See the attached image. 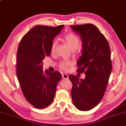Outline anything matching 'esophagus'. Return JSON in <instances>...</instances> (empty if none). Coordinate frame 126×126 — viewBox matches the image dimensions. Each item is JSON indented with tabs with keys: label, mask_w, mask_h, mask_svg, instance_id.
I'll return each instance as SVG.
<instances>
[{
	"label": "esophagus",
	"mask_w": 126,
	"mask_h": 126,
	"mask_svg": "<svg viewBox=\"0 0 126 126\" xmlns=\"http://www.w3.org/2000/svg\"><path fill=\"white\" fill-rule=\"evenodd\" d=\"M62 78L63 79H68V76L67 74H66V73H63V74L62 75Z\"/></svg>",
	"instance_id": "obj_1"
}]
</instances>
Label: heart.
I'll return each mask as SVG.
<instances>
[{
	"instance_id": "obj_1",
	"label": "heart",
	"mask_w": 126,
	"mask_h": 126,
	"mask_svg": "<svg viewBox=\"0 0 126 126\" xmlns=\"http://www.w3.org/2000/svg\"><path fill=\"white\" fill-rule=\"evenodd\" d=\"M63 41L67 44L69 48L72 51L76 50L80 44V40L79 38L73 33H68L65 35L63 38ZM57 44H58V41H54L52 43L51 46V51L52 53H53L55 51ZM70 66L71 63L68 61H61L59 64V68L63 70H67Z\"/></svg>"
}]
</instances>
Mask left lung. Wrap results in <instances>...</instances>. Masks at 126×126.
<instances>
[{"label": "left lung", "instance_id": "obj_1", "mask_svg": "<svg viewBox=\"0 0 126 126\" xmlns=\"http://www.w3.org/2000/svg\"><path fill=\"white\" fill-rule=\"evenodd\" d=\"M82 42V55L78 60L77 72H84V79L70 75L71 96L78 110L89 111L103 98L112 71L111 52L104 35L94 25H71Z\"/></svg>", "mask_w": 126, "mask_h": 126}]
</instances>
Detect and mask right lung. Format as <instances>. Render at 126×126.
<instances>
[{
    "label": "right lung",
    "mask_w": 126,
    "mask_h": 126,
    "mask_svg": "<svg viewBox=\"0 0 126 126\" xmlns=\"http://www.w3.org/2000/svg\"><path fill=\"white\" fill-rule=\"evenodd\" d=\"M64 25L56 27L38 25L21 39L17 52L16 74L25 98L37 109L47 108L53 101L61 73L43 71V60L51 53L53 40Z\"/></svg>",
    "instance_id": "right-lung-1"
}]
</instances>
